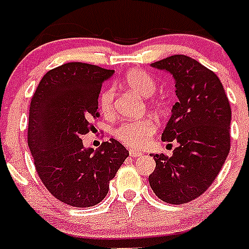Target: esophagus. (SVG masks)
Instances as JSON below:
<instances>
[{"mask_svg":"<svg viewBox=\"0 0 249 249\" xmlns=\"http://www.w3.org/2000/svg\"><path fill=\"white\" fill-rule=\"evenodd\" d=\"M129 155L132 156V158H138V156L142 155V152L137 151V150H129Z\"/></svg>","mask_w":249,"mask_h":249,"instance_id":"esophagus-1","label":"esophagus"}]
</instances>
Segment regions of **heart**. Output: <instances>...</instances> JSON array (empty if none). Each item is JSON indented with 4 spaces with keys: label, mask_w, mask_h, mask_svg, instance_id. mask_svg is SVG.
<instances>
[{
    "label": "heart",
    "mask_w": 249,
    "mask_h": 249,
    "mask_svg": "<svg viewBox=\"0 0 249 249\" xmlns=\"http://www.w3.org/2000/svg\"><path fill=\"white\" fill-rule=\"evenodd\" d=\"M124 84L129 89L140 94L141 97L150 98L156 91V81L147 72L141 70H132L124 77ZM99 109L105 116H112L115 112V89L106 88L98 97ZM154 107H159V103L152 102ZM156 130L155 123L144 117L138 120H129L121 123L115 130L113 136L121 143L132 148H142L150 142L151 137Z\"/></svg>",
    "instance_id": "heart-1"
}]
</instances>
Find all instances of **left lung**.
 I'll list each match as a JSON object with an SVG mask.
<instances>
[{
    "label": "left lung",
    "instance_id": "1",
    "mask_svg": "<svg viewBox=\"0 0 249 249\" xmlns=\"http://www.w3.org/2000/svg\"><path fill=\"white\" fill-rule=\"evenodd\" d=\"M169 72L178 102L172 108L161 140L177 142L173 155L156 154L150 186L160 200L185 204L212 185L230 151L231 108L214 72L186 55L151 64Z\"/></svg>",
    "mask_w": 249,
    "mask_h": 249
}]
</instances>
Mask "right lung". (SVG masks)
I'll return each instance as SVG.
<instances>
[{
    "label": "right lung",
    "mask_w": 249,
    "mask_h": 249,
    "mask_svg": "<svg viewBox=\"0 0 249 249\" xmlns=\"http://www.w3.org/2000/svg\"><path fill=\"white\" fill-rule=\"evenodd\" d=\"M113 72L80 62L62 64L46 72L29 106L28 146L38 177L58 200L76 208L101 203L129 156L113 138L95 151L81 140L99 117L102 84Z\"/></svg>",
    "instance_id": "obj_1"
}]
</instances>
